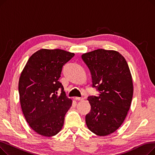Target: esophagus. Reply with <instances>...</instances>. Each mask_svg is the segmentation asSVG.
I'll list each match as a JSON object with an SVG mask.
<instances>
[{
    "instance_id": "esophagus-1",
    "label": "esophagus",
    "mask_w": 155,
    "mask_h": 155,
    "mask_svg": "<svg viewBox=\"0 0 155 155\" xmlns=\"http://www.w3.org/2000/svg\"><path fill=\"white\" fill-rule=\"evenodd\" d=\"M75 99V100H77V101H82V100H84V98H83V97H76Z\"/></svg>"
}]
</instances>
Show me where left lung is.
Returning <instances> with one entry per match:
<instances>
[{
    "mask_svg": "<svg viewBox=\"0 0 155 155\" xmlns=\"http://www.w3.org/2000/svg\"><path fill=\"white\" fill-rule=\"evenodd\" d=\"M91 73L92 87L98 96H88L91 109L85 116L94 134L109 135L121 126L129 110L133 95L131 72L119 52L99 49L82 55Z\"/></svg>",
    "mask_w": 155,
    "mask_h": 155,
    "instance_id": "obj_1",
    "label": "left lung"
}]
</instances>
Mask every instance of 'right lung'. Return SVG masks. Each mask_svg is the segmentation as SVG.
<instances>
[{
	"label": "right lung",
	"mask_w": 155,
	"mask_h": 155,
	"mask_svg": "<svg viewBox=\"0 0 155 155\" xmlns=\"http://www.w3.org/2000/svg\"><path fill=\"white\" fill-rule=\"evenodd\" d=\"M74 55L59 49H41L30 57L21 73L18 87L21 109L29 126L40 135L53 136L63 126L72 101L58 80L63 67Z\"/></svg>",
	"instance_id": "1"
}]
</instances>
